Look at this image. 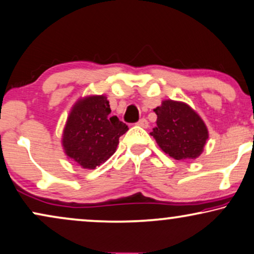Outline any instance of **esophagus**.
Returning <instances> with one entry per match:
<instances>
[{"label": "esophagus", "mask_w": 254, "mask_h": 254, "mask_svg": "<svg viewBox=\"0 0 254 254\" xmlns=\"http://www.w3.org/2000/svg\"><path fill=\"white\" fill-rule=\"evenodd\" d=\"M137 125H138V127H144V129H146V127H149V123H147V121L145 120V118H142V120H139V121H138Z\"/></svg>", "instance_id": "34e87169"}]
</instances>
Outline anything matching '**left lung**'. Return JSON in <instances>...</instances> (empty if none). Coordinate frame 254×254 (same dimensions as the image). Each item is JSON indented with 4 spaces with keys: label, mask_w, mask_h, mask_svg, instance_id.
Listing matches in <instances>:
<instances>
[{
    "label": "left lung",
    "mask_w": 254,
    "mask_h": 254,
    "mask_svg": "<svg viewBox=\"0 0 254 254\" xmlns=\"http://www.w3.org/2000/svg\"><path fill=\"white\" fill-rule=\"evenodd\" d=\"M151 136L166 155L177 160L195 159L203 153L208 130L201 117L184 102L165 99L155 110Z\"/></svg>",
    "instance_id": "left-lung-1"
}]
</instances>
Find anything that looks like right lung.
Returning <instances> with one entry per match:
<instances>
[{"label": "right lung", "mask_w": 254, "mask_h": 254, "mask_svg": "<svg viewBox=\"0 0 254 254\" xmlns=\"http://www.w3.org/2000/svg\"><path fill=\"white\" fill-rule=\"evenodd\" d=\"M107 96L81 97L73 104L62 133L64 153L82 169L94 170L116 152L120 137L129 130L110 116Z\"/></svg>", "instance_id": "add662e5"}]
</instances>
